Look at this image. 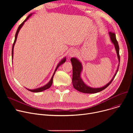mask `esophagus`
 Instances as JSON below:
<instances>
[{"label":"esophagus","instance_id":"1","mask_svg":"<svg viewBox=\"0 0 133 133\" xmlns=\"http://www.w3.org/2000/svg\"><path fill=\"white\" fill-rule=\"evenodd\" d=\"M74 55H75V51L73 50H71L68 53V55L70 56V57H72V56H73Z\"/></svg>","mask_w":133,"mask_h":133}]
</instances>
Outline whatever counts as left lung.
I'll use <instances>...</instances> for the list:
<instances>
[{
    "instance_id": "left-lung-1",
    "label": "left lung",
    "mask_w": 133,
    "mask_h": 133,
    "mask_svg": "<svg viewBox=\"0 0 133 133\" xmlns=\"http://www.w3.org/2000/svg\"><path fill=\"white\" fill-rule=\"evenodd\" d=\"M109 36L111 39V41L114 44L116 51L117 53V57L118 59V61H119V65H120V57L119 55V46H118V44L117 43V41L116 39V36L114 32H109ZM71 61L72 62V66H73V78H72V83L74 88L78 90V91L84 93H96L100 92L103 89L106 88L110 84L111 82H112L113 80L114 79L115 75H116V73L118 70V67H119V65H118V68L117 69V71L113 76V79L107 84L102 87L101 88H91L88 86H87L85 83L83 82L82 79L80 77V74L82 71V66L81 65V63L75 58H72L71 59Z\"/></svg>"
}]
</instances>
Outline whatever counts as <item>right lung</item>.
Returning a JSON list of instances; mask_svg holds the SVG:
<instances>
[{
  "label": "right lung",
  "mask_w": 133,
  "mask_h": 133,
  "mask_svg": "<svg viewBox=\"0 0 133 133\" xmlns=\"http://www.w3.org/2000/svg\"><path fill=\"white\" fill-rule=\"evenodd\" d=\"M31 15H32L31 14V15H30L29 16H28V17H27V18L24 21V22H23L22 24H21L19 25V26L18 28L17 31L16 33L15 39V41H14V43H13V46H12V59H13V48H14V46H15V43H16V40H17V36H18V33H19V32L20 29H21V28H22V27L23 25H24V23L26 22V21L29 18V17H30V16H31ZM66 58L63 59L59 63V64L57 65V67H56V68H55V71H54V73H53V76H52V77L51 80L50 81V82H49L47 83V84H46L45 86H43V87H40V88H37V89H27V90H30V91H31V92H36V93H37V92H42V91H44V90H46V89H48L50 87H51V86H52V83H53V76H54V74H55V73L56 71L57 70V69H58V68L59 67V66H60L61 65H62V64H63V63H64V62L66 61Z\"/></svg>",
  "instance_id": "1"
}]
</instances>
